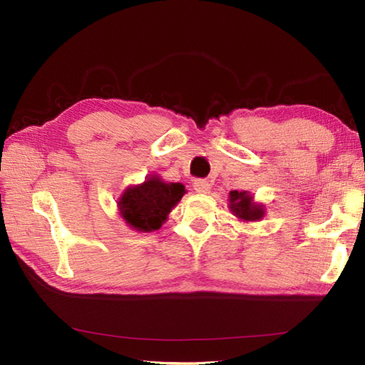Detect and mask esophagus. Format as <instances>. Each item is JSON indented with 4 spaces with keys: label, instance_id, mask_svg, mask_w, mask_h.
<instances>
[{
    "label": "esophagus",
    "instance_id": "esophagus-1",
    "mask_svg": "<svg viewBox=\"0 0 365 365\" xmlns=\"http://www.w3.org/2000/svg\"><path fill=\"white\" fill-rule=\"evenodd\" d=\"M192 187H195L197 192H208V190H210V183H208L205 178H196Z\"/></svg>",
    "mask_w": 365,
    "mask_h": 365
}]
</instances>
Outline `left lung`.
<instances>
[{
	"instance_id": "1",
	"label": "left lung",
	"mask_w": 365,
	"mask_h": 365,
	"mask_svg": "<svg viewBox=\"0 0 365 365\" xmlns=\"http://www.w3.org/2000/svg\"><path fill=\"white\" fill-rule=\"evenodd\" d=\"M230 210L238 218L245 221H255L260 220L263 216V208L257 204L252 202V197L247 196L246 192H238V191H230Z\"/></svg>"
}]
</instances>
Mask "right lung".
Segmentation results:
<instances>
[{"mask_svg":"<svg viewBox=\"0 0 365 365\" xmlns=\"http://www.w3.org/2000/svg\"><path fill=\"white\" fill-rule=\"evenodd\" d=\"M185 187L182 183H165L158 177H150L141 187L128 188L119 200L122 218L136 230H157L166 221Z\"/></svg>","mask_w":365,"mask_h":365,"instance_id":"1","label":"right lung"}]
</instances>
